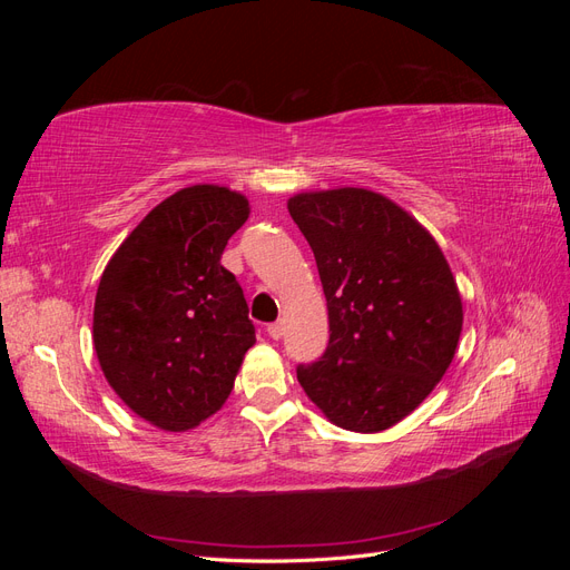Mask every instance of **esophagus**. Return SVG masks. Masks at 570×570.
<instances>
[{
	"label": "esophagus",
	"instance_id": "34e87169",
	"mask_svg": "<svg viewBox=\"0 0 570 570\" xmlns=\"http://www.w3.org/2000/svg\"><path fill=\"white\" fill-rule=\"evenodd\" d=\"M266 331H268V335H271L273 340H281V337L285 335V321H275V323H271V325L266 327Z\"/></svg>",
	"mask_w": 570,
	"mask_h": 570
}]
</instances>
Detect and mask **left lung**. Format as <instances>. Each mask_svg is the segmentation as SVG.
Here are the masks:
<instances>
[{"mask_svg": "<svg viewBox=\"0 0 570 570\" xmlns=\"http://www.w3.org/2000/svg\"><path fill=\"white\" fill-rule=\"evenodd\" d=\"M316 256L331 340L297 366L327 421L381 433L416 409L450 368L463 306L435 237L392 199L364 187L289 197Z\"/></svg>", "mask_w": 570, "mask_h": 570, "instance_id": "obj_1", "label": "left lung"}]
</instances>
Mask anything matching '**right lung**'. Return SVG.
Wrapping results in <instances>:
<instances>
[{"instance_id":"1","label":"right lung","mask_w":570,"mask_h":570,"mask_svg":"<svg viewBox=\"0 0 570 570\" xmlns=\"http://www.w3.org/2000/svg\"><path fill=\"white\" fill-rule=\"evenodd\" d=\"M247 218L245 195L183 187L154 206L101 273L99 366L126 406L161 430H189L226 404L256 342L245 292L220 266Z\"/></svg>"}]
</instances>
